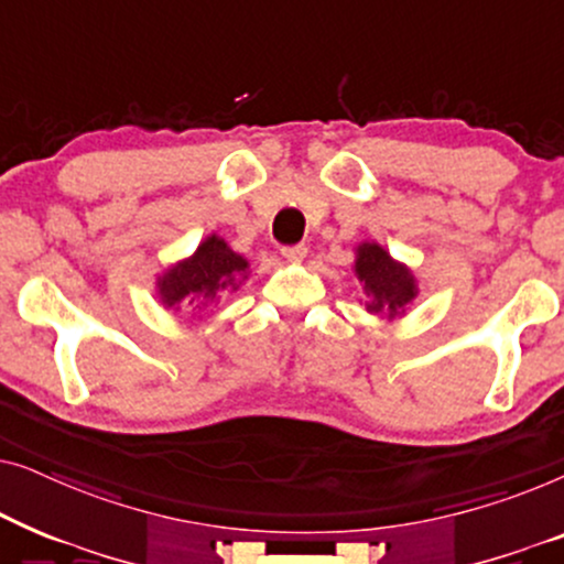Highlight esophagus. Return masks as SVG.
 Masks as SVG:
<instances>
[{
  "label": "esophagus",
  "mask_w": 564,
  "mask_h": 564,
  "mask_svg": "<svg viewBox=\"0 0 564 564\" xmlns=\"http://www.w3.org/2000/svg\"><path fill=\"white\" fill-rule=\"evenodd\" d=\"M282 257L288 261H303L307 257V246L295 243V246H282Z\"/></svg>",
  "instance_id": "34e87169"
}]
</instances>
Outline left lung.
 I'll use <instances>...</instances> for the list:
<instances>
[{"instance_id": "left-lung-1", "label": "left lung", "mask_w": 564, "mask_h": 564, "mask_svg": "<svg viewBox=\"0 0 564 564\" xmlns=\"http://www.w3.org/2000/svg\"><path fill=\"white\" fill-rule=\"evenodd\" d=\"M354 274L359 276L365 295L369 297L367 311L388 321L403 315L419 295V284L411 269L392 259L380 243L365 241L357 246Z\"/></svg>"}]
</instances>
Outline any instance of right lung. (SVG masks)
Segmentation results:
<instances>
[{"instance_id":"1","label":"right lung","mask_w":564,"mask_h":564,"mask_svg":"<svg viewBox=\"0 0 564 564\" xmlns=\"http://www.w3.org/2000/svg\"><path fill=\"white\" fill-rule=\"evenodd\" d=\"M249 280V261L220 236H207L192 257L176 261L159 276V297L166 307L187 313H210L226 290Z\"/></svg>"}]
</instances>
